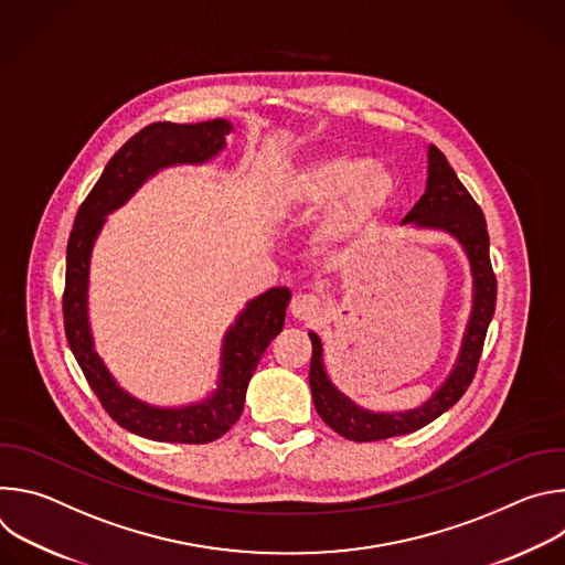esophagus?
I'll return each mask as SVG.
<instances>
[{
  "label": "esophagus",
  "instance_id": "esophagus-1",
  "mask_svg": "<svg viewBox=\"0 0 565 565\" xmlns=\"http://www.w3.org/2000/svg\"><path fill=\"white\" fill-rule=\"evenodd\" d=\"M290 310H292V315H295L297 319L310 321V319L319 317V312H321V301H319V297H315V295H310V292H299V295H295V299H292V303H290Z\"/></svg>",
  "mask_w": 565,
  "mask_h": 565
}]
</instances>
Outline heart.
<instances>
[{"mask_svg":"<svg viewBox=\"0 0 565 565\" xmlns=\"http://www.w3.org/2000/svg\"><path fill=\"white\" fill-rule=\"evenodd\" d=\"M397 183L382 166H369L353 153L315 156L284 177L279 205L303 216L330 207L319 221V248L342 253L358 246L384 218L395 201Z\"/></svg>","mask_w":565,"mask_h":565,"instance_id":"heart-1","label":"heart"}]
</instances>
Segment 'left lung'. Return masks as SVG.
<instances>
[{
  "mask_svg": "<svg viewBox=\"0 0 565 565\" xmlns=\"http://www.w3.org/2000/svg\"><path fill=\"white\" fill-rule=\"evenodd\" d=\"M427 190L420 201L412 207L402 223H414L416 227L443 230L458 238L462 246L473 277V306L471 317L462 338L460 355L445 380V384L425 402L423 407L395 414H375L358 407L329 380L324 362H321V342L310 333L312 358H310V391L319 418L324 420L340 436L355 443H373L393 436H405L423 429L462 397L471 384L478 360L486 344L488 327L497 308V275L490 262V234L482 210L471 199L467 188L458 181L456 172L447 163L445 153L429 145L427 151Z\"/></svg>",
  "mask_w": 565,
  "mask_h": 565,
  "instance_id": "obj_1",
  "label": "left lung"
}]
</instances>
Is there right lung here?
Returning a JSON list of instances; mask_svg holds the SVG:
<instances>
[{"mask_svg": "<svg viewBox=\"0 0 565 565\" xmlns=\"http://www.w3.org/2000/svg\"><path fill=\"white\" fill-rule=\"evenodd\" d=\"M230 131L232 125L223 118L196 125H147L114 153L103 177L79 205L68 236L62 297L68 347L105 412L127 431L149 440L203 445L221 438L238 420L248 382L264 351L284 329L290 290L270 288L248 301L244 312H238L225 333L218 386L210 397L181 409H160L122 391L94 349L87 317L92 250L105 225V216L125 205L149 177L170 166L205 163L225 147Z\"/></svg>", "mask_w": 565, "mask_h": 565, "instance_id": "right-lung-1", "label": "right lung"}]
</instances>
